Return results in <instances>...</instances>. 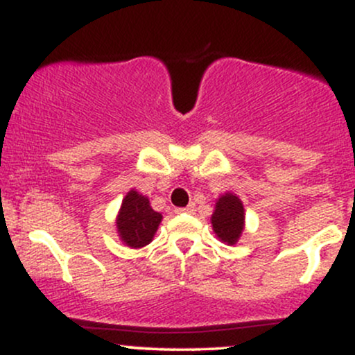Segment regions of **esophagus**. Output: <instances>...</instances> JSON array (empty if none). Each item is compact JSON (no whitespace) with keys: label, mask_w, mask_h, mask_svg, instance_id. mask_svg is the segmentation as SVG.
<instances>
[{"label":"esophagus","mask_w":355,"mask_h":355,"mask_svg":"<svg viewBox=\"0 0 355 355\" xmlns=\"http://www.w3.org/2000/svg\"><path fill=\"white\" fill-rule=\"evenodd\" d=\"M175 211H177V214H193L195 207L189 205V207H183V209H177Z\"/></svg>","instance_id":"34e87169"}]
</instances>
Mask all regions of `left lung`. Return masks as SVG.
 Returning <instances> with one entry per match:
<instances>
[{
  "mask_svg": "<svg viewBox=\"0 0 355 355\" xmlns=\"http://www.w3.org/2000/svg\"><path fill=\"white\" fill-rule=\"evenodd\" d=\"M245 225V210L242 200L234 193H225L215 203V211L211 215V227L222 242L234 245L239 242Z\"/></svg>",
  "mask_w": 355,
  "mask_h": 355,
  "instance_id": "obj_1",
  "label": "left lung"
}]
</instances>
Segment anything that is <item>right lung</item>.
<instances>
[{
	"instance_id": "obj_1",
	"label": "right lung",
	"mask_w": 355,
	"mask_h": 355,
	"mask_svg": "<svg viewBox=\"0 0 355 355\" xmlns=\"http://www.w3.org/2000/svg\"><path fill=\"white\" fill-rule=\"evenodd\" d=\"M162 222V214L150 207L148 198L130 190L121 202L116 217V229L121 242L132 248H141L153 240Z\"/></svg>"
}]
</instances>
